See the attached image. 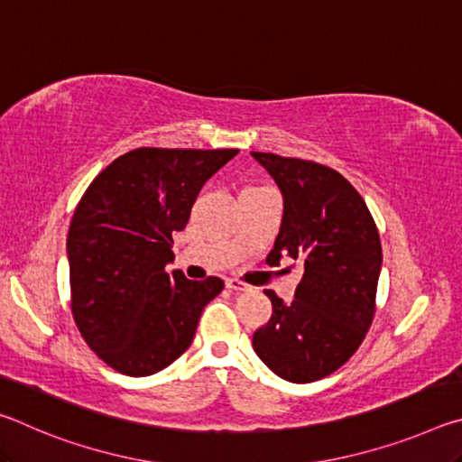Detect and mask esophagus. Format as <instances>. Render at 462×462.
Returning <instances> with one entry per match:
<instances>
[{
  "mask_svg": "<svg viewBox=\"0 0 462 462\" xmlns=\"http://www.w3.org/2000/svg\"><path fill=\"white\" fill-rule=\"evenodd\" d=\"M226 287L232 289V291H248V285L242 283L240 279H226Z\"/></svg>",
  "mask_w": 462,
  "mask_h": 462,
  "instance_id": "esophagus-1",
  "label": "esophagus"
}]
</instances>
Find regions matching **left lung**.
I'll return each instance as SVG.
<instances>
[{"label":"left lung","mask_w":462,"mask_h":462,"mask_svg":"<svg viewBox=\"0 0 462 462\" xmlns=\"http://www.w3.org/2000/svg\"><path fill=\"white\" fill-rule=\"evenodd\" d=\"M250 154L283 195V220L267 263L303 264L291 303L264 291L273 316L254 332L253 348L281 379H324L356 353L373 322L383 263L377 226L365 199L334 169Z\"/></svg>","instance_id":"8db88e82"}]
</instances>
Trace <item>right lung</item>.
<instances>
[{"mask_svg": "<svg viewBox=\"0 0 462 462\" xmlns=\"http://www.w3.org/2000/svg\"><path fill=\"white\" fill-rule=\"evenodd\" d=\"M236 148H136L93 179L67 236L73 318L101 361L146 377L177 361L220 277L189 281L175 261L173 232L189 220L201 187Z\"/></svg>", "mask_w": 462, "mask_h": 462, "instance_id": "right-lung-1", "label": "right lung"}]
</instances>
